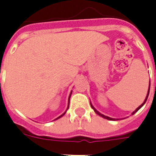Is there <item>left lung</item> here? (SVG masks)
<instances>
[{
    "instance_id": "1",
    "label": "left lung",
    "mask_w": 156,
    "mask_h": 156,
    "mask_svg": "<svg viewBox=\"0 0 156 156\" xmlns=\"http://www.w3.org/2000/svg\"><path fill=\"white\" fill-rule=\"evenodd\" d=\"M149 87H150V86H149ZM149 92H150V87H149V89H148V91H147V96H146V98H145V100H144V102L143 103V104H141L140 106H138V108H137L135 109V110H134V111L133 112H132V115H133V114L135 113V112H137L138 111V110H139V109L141 108H142V107L143 106V105H144V104H145V103L147 102V98H148V95H149ZM90 106H91V108H93V110H94V111H95V112L96 114H98V115H99V116H102L103 118H104V119H107V120H110V121H117V120H119V119H115V118H112V117H109V116H105V115H104V114H102V113H100V112H98L97 110H96V109L95 108H94V107H93V105L92 104H91V103H90Z\"/></svg>"
}]
</instances>
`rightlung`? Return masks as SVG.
Instances as JSON below:
<instances>
[{"label": "right lung", "mask_w": 156, "mask_h": 156, "mask_svg": "<svg viewBox=\"0 0 156 156\" xmlns=\"http://www.w3.org/2000/svg\"><path fill=\"white\" fill-rule=\"evenodd\" d=\"M71 94H72V91H71V92H70V94H69V100H68V107H67V109H66V111H67V110H68V108H69V99H70ZM66 112H64V113H63V114H61V116H58V117H57V118H56V119H55V120H57V119H59V118H61V116H64V115H65V114H66Z\"/></svg>", "instance_id": "right-lung-1"}]
</instances>
